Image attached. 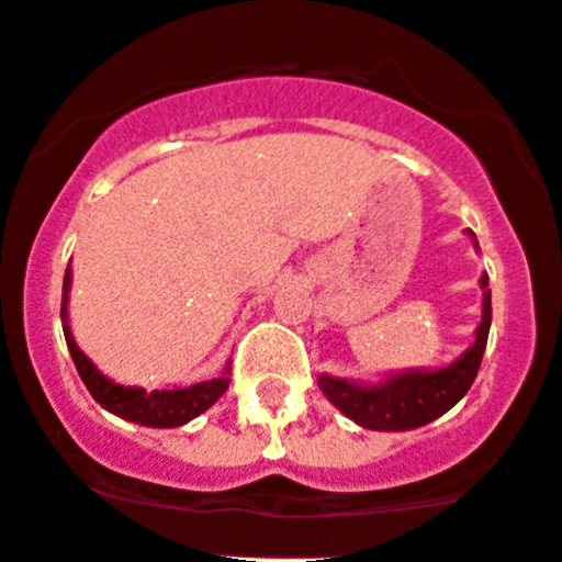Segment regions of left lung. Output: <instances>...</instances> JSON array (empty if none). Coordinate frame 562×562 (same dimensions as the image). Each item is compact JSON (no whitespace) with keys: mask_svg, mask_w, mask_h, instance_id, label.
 <instances>
[{"mask_svg":"<svg viewBox=\"0 0 562 562\" xmlns=\"http://www.w3.org/2000/svg\"><path fill=\"white\" fill-rule=\"evenodd\" d=\"M481 288H484V304H481V323L475 328V342L459 356L454 364L429 372L407 370L386 378L378 386H361V383L321 375L317 386L331 400V405H337L350 422L364 429L402 432V429H416L435 422L468 394L475 375H479L492 323V291L486 274L481 277Z\"/></svg>","mask_w":562,"mask_h":562,"instance_id":"obj_1","label":"left lung"}]
</instances>
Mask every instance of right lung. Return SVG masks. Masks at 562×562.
<instances>
[{
  "mask_svg": "<svg viewBox=\"0 0 562 562\" xmlns=\"http://www.w3.org/2000/svg\"><path fill=\"white\" fill-rule=\"evenodd\" d=\"M67 293H70V266H67L65 282H61V328H65L67 348H70V356L76 361V370L81 375L83 386L89 389L94 402H100L113 416L144 424V427H181V424L192 422L203 411H209L225 394V389L231 383L228 370H225L223 378L192 383V386L184 389L146 391L138 386H122V383L108 381L103 372L81 353L76 339H72L70 323H67Z\"/></svg>",
  "mask_w": 562,
  "mask_h": 562,
  "instance_id": "obj_1",
  "label": "right lung"
}]
</instances>
